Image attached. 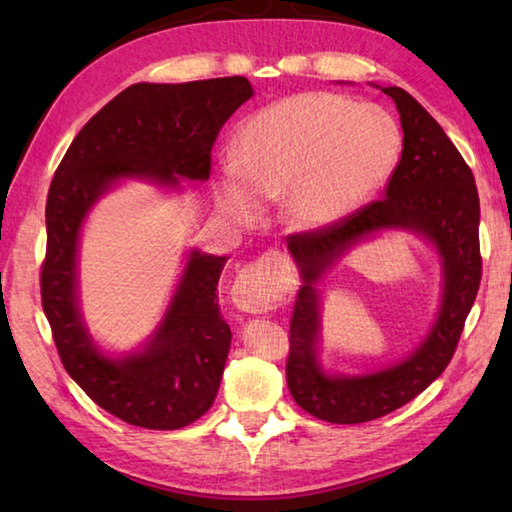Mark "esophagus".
Instances as JSON below:
<instances>
[{
  "label": "esophagus",
  "mask_w": 512,
  "mask_h": 512,
  "mask_svg": "<svg viewBox=\"0 0 512 512\" xmlns=\"http://www.w3.org/2000/svg\"><path fill=\"white\" fill-rule=\"evenodd\" d=\"M287 273L289 259L280 250H268L253 264L241 268L232 284V302L250 314L277 309L287 300V289H284Z\"/></svg>",
  "instance_id": "34e87169"
}]
</instances>
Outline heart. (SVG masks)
I'll return each mask as SVG.
<instances>
[{
  "label": "heart",
  "instance_id": "b5f03b06",
  "mask_svg": "<svg viewBox=\"0 0 512 512\" xmlns=\"http://www.w3.org/2000/svg\"><path fill=\"white\" fill-rule=\"evenodd\" d=\"M402 135L372 103L305 92L250 117L235 140V162L216 180V201L248 223L259 203L287 194L291 228L314 232L348 219L397 167Z\"/></svg>",
  "mask_w": 512,
  "mask_h": 512
}]
</instances>
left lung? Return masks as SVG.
<instances>
[{
	"label": "left lung",
	"instance_id": "left-lung-1",
	"mask_svg": "<svg viewBox=\"0 0 512 512\" xmlns=\"http://www.w3.org/2000/svg\"><path fill=\"white\" fill-rule=\"evenodd\" d=\"M400 112L402 158L384 198L363 205L325 230L289 235L302 275L289 327L287 384L293 400L318 420L359 424L381 418L418 397L452 361L465 318L481 284L479 192L472 169L443 128L402 88H381ZM404 227L427 236L444 259V305L427 340L409 358L370 376H327L317 361L319 297L315 284L361 238Z\"/></svg>",
	"mask_w": 512,
	"mask_h": 512
}]
</instances>
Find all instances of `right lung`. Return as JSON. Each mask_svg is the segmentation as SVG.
<instances>
[{
	"mask_svg": "<svg viewBox=\"0 0 512 512\" xmlns=\"http://www.w3.org/2000/svg\"><path fill=\"white\" fill-rule=\"evenodd\" d=\"M250 97L244 76L135 83L81 128L51 180L42 309L69 377L103 411L135 427L183 429L212 406L232 341L216 298L228 259L192 250L146 348L112 359L94 345L79 311L81 225L121 178L167 187H178V178H210L216 135Z\"/></svg>",
	"mask_w": 512,
	"mask_h": 512,
	"instance_id": "add662e5",
	"label": "right lung"
}]
</instances>
